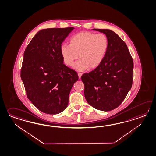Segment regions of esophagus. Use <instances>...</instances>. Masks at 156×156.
<instances>
[{
	"instance_id": "1",
	"label": "esophagus",
	"mask_w": 156,
	"mask_h": 156,
	"mask_svg": "<svg viewBox=\"0 0 156 156\" xmlns=\"http://www.w3.org/2000/svg\"><path fill=\"white\" fill-rule=\"evenodd\" d=\"M78 77H79V78H80V77L82 76V74L80 73H78Z\"/></svg>"
}]
</instances>
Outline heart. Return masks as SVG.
<instances>
[{"mask_svg": "<svg viewBox=\"0 0 156 156\" xmlns=\"http://www.w3.org/2000/svg\"><path fill=\"white\" fill-rule=\"evenodd\" d=\"M108 40L104 34L80 32L70 38V45L63 44L60 52L66 66H72L79 71L97 68L103 62L108 48Z\"/></svg>", "mask_w": 156, "mask_h": 156, "instance_id": "b5f03b06", "label": "heart"}]
</instances>
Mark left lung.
<instances>
[{
    "mask_svg": "<svg viewBox=\"0 0 156 156\" xmlns=\"http://www.w3.org/2000/svg\"><path fill=\"white\" fill-rule=\"evenodd\" d=\"M103 32L109 42L103 62L96 69L81 76L88 103L99 110L118 108L133 84V60L126 44L115 32L107 29H93Z\"/></svg>",
    "mask_w": 156,
    "mask_h": 156,
    "instance_id": "1",
    "label": "left lung"
}]
</instances>
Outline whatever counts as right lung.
<instances>
[{
  "label": "right lung",
  "instance_id": "right-lung-1",
  "mask_svg": "<svg viewBox=\"0 0 156 156\" xmlns=\"http://www.w3.org/2000/svg\"><path fill=\"white\" fill-rule=\"evenodd\" d=\"M74 28L38 31L25 49L21 71L28 98L40 111L57 114L66 109L78 74L63 64L60 47Z\"/></svg>",
  "mask_w": 156,
  "mask_h": 156
}]
</instances>
